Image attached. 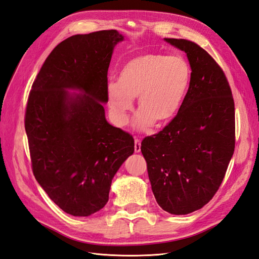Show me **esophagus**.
Returning a JSON list of instances; mask_svg holds the SVG:
<instances>
[{
    "instance_id": "1",
    "label": "esophagus",
    "mask_w": 259,
    "mask_h": 259,
    "mask_svg": "<svg viewBox=\"0 0 259 259\" xmlns=\"http://www.w3.org/2000/svg\"><path fill=\"white\" fill-rule=\"evenodd\" d=\"M140 147H142V144H140V140L138 138H135V146H134L135 152H140Z\"/></svg>"
}]
</instances>
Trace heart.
<instances>
[{
    "mask_svg": "<svg viewBox=\"0 0 259 259\" xmlns=\"http://www.w3.org/2000/svg\"><path fill=\"white\" fill-rule=\"evenodd\" d=\"M190 66L182 55L148 54L130 60L107 86L109 111L116 125L128 121V112L137 97L139 110L134 124L145 131L153 123L173 117L182 105L190 82Z\"/></svg>",
    "mask_w": 259,
    "mask_h": 259,
    "instance_id": "b5f03b06",
    "label": "heart"
}]
</instances>
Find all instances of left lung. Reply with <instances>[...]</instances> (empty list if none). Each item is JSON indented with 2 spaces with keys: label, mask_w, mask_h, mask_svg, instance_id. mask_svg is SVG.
Wrapping results in <instances>:
<instances>
[{
  "label": "left lung",
  "mask_w": 259,
  "mask_h": 259,
  "mask_svg": "<svg viewBox=\"0 0 259 259\" xmlns=\"http://www.w3.org/2000/svg\"><path fill=\"white\" fill-rule=\"evenodd\" d=\"M187 54L189 89L178 113L140 150L158 204L170 214L202 208L221 187L236 145L234 101L215 59L197 43L165 38Z\"/></svg>",
  "instance_id": "obj_1"
}]
</instances>
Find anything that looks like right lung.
Instances as JSON below:
<instances>
[{
	"label": "right lung",
	"mask_w": 259,
	"mask_h": 259,
	"mask_svg": "<svg viewBox=\"0 0 259 259\" xmlns=\"http://www.w3.org/2000/svg\"><path fill=\"white\" fill-rule=\"evenodd\" d=\"M121 41L116 30L66 38L44 61L28 97L25 128L33 175L55 204L73 216H90L107 204L112 178L134 152V138L107 122L103 105L112 52Z\"/></svg>",
	"instance_id": "obj_1"
}]
</instances>
